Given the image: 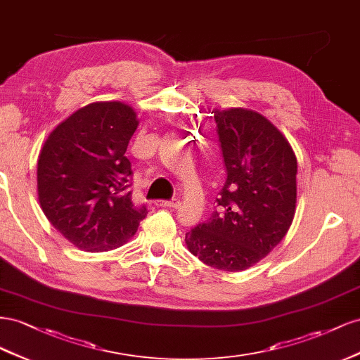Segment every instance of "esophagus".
<instances>
[{"label": "esophagus", "mask_w": 360, "mask_h": 360, "mask_svg": "<svg viewBox=\"0 0 360 360\" xmlns=\"http://www.w3.org/2000/svg\"><path fill=\"white\" fill-rule=\"evenodd\" d=\"M157 205H160V207H164V208H179L181 207V202L178 199H172V200H160Z\"/></svg>", "instance_id": "1"}]
</instances>
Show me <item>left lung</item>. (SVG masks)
I'll list each match as a JSON object with an SVG mask.
<instances>
[{
	"mask_svg": "<svg viewBox=\"0 0 360 360\" xmlns=\"http://www.w3.org/2000/svg\"><path fill=\"white\" fill-rule=\"evenodd\" d=\"M228 178L210 220L186 233L210 266L241 271L265 258L288 232L297 203V158L282 132L248 108L215 110Z\"/></svg>",
	"mask_w": 360,
	"mask_h": 360,
	"instance_id": "obj_1",
	"label": "left lung"
}]
</instances>
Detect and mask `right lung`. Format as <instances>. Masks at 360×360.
Returning a JSON list of instances; mask_svg holds the SVG:
<instances>
[{"mask_svg":"<svg viewBox=\"0 0 360 360\" xmlns=\"http://www.w3.org/2000/svg\"><path fill=\"white\" fill-rule=\"evenodd\" d=\"M137 112L120 101L77 110L48 136L37 161V198L49 223L84 252L125 244L146 217L131 200L128 143Z\"/></svg>","mask_w":360,"mask_h":360,"instance_id":"1","label":"right lung"}]
</instances>
